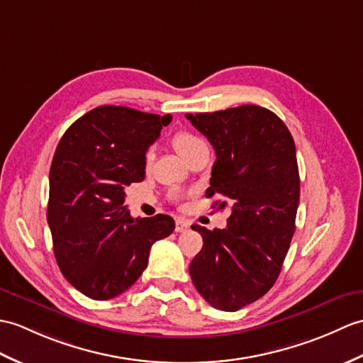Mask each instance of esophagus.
I'll return each mask as SVG.
<instances>
[{"label": "esophagus", "mask_w": 363, "mask_h": 363, "mask_svg": "<svg viewBox=\"0 0 363 363\" xmlns=\"http://www.w3.org/2000/svg\"><path fill=\"white\" fill-rule=\"evenodd\" d=\"M190 227V223L189 221H185V220H182V218H178V220H176V225H174V230L176 232H185Z\"/></svg>", "instance_id": "esophagus-1"}]
</instances>
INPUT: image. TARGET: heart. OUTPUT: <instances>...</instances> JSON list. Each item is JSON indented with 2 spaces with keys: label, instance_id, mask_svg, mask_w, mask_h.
Returning a JSON list of instances; mask_svg holds the SVG:
<instances>
[{
  "label": "heart",
  "instance_id": "heart-1",
  "mask_svg": "<svg viewBox=\"0 0 363 363\" xmlns=\"http://www.w3.org/2000/svg\"><path fill=\"white\" fill-rule=\"evenodd\" d=\"M172 143H173V147L176 148V151H178V153L182 157H185L191 150H195L198 145H202V143H206V142L202 140L195 133L178 131V133L173 134ZM151 159H153V151L147 150L145 155H143V162H145V165H148L151 162Z\"/></svg>",
  "mask_w": 363,
  "mask_h": 363
}]
</instances>
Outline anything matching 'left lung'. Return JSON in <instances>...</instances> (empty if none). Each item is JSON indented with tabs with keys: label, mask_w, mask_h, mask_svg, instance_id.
Here are the masks:
<instances>
[{
	"label": "left lung",
	"mask_w": 363,
	"mask_h": 363,
	"mask_svg": "<svg viewBox=\"0 0 363 363\" xmlns=\"http://www.w3.org/2000/svg\"><path fill=\"white\" fill-rule=\"evenodd\" d=\"M185 117L216 153L206 196H221L218 207H230L223 230L191 225L204 244L191 259L190 277L213 308L238 311L272 288L296 232V143L280 117L263 106Z\"/></svg>",
	"instance_id": "obj_1"
}]
</instances>
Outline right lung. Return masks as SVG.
Returning a JSON list of instances; mask_svg holds the SVG:
<instances>
[{"label": "right lung", "instance_id": "right-lung-1", "mask_svg": "<svg viewBox=\"0 0 363 363\" xmlns=\"http://www.w3.org/2000/svg\"><path fill=\"white\" fill-rule=\"evenodd\" d=\"M172 116L126 106L91 109L66 130L49 172L48 224L62 274L92 300L121 296L145 271L168 215L133 220L125 189L145 178L143 155Z\"/></svg>", "mask_w": 363, "mask_h": 363}]
</instances>
